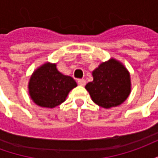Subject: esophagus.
<instances>
[{"label": "esophagus", "mask_w": 158, "mask_h": 158, "mask_svg": "<svg viewBox=\"0 0 158 158\" xmlns=\"http://www.w3.org/2000/svg\"><path fill=\"white\" fill-rule=\"evenodd\" d=\"M85 79H78V84H79V85L81 86H85Z\"/></svg>", "instance_id": "obj_1"}]
</instances>
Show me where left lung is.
Returning <instances> with one entry per match:
<instances>
[{
	"instance_id": "left-lung-1",
	"label": "left lung",
	"mask_w": 158,
	"mask_h": 158,
	"mask_svg": "<svg viewBox=\"0 0 158 158\" xmlns=\"http://www.w3.org/2000/svg\"><path fill=\"white\" fill-rule=\"evenodd\" d=\"M92 82L85 85L91 99L104 108L122 104L130 93L129 73L114 59L103 62L94 70Z\"/></svg>"
}]
</instances>
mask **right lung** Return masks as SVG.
Listing matches in <instances>:
<instances>
[{"instance_id":"1","label":"right lung","mask_w":158,"mask_h":158,"mask_svg":"<svg viewBox=\"0 0 158 158\" xmlns=\"http://www.w3.org/2000/svg\"><path fill=\"white\" fill-rule=\"evenodd\" d=\"M77 86L70 76L62 74L56 64L45 63L33 73L29 83V95L42 107H55L65 101L69 92Z\"/></svg>"}]
</instances>
